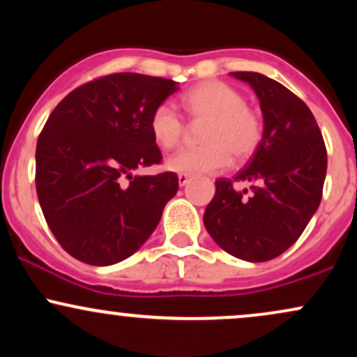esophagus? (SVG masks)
Returning <instances> with one entry per match:
<instances>
[{"label":"esophagus","instance_id":"esophagus-1","mask_svg":"<svg viewBox=\"0 0 357 357\" xmlns=\"http://www.w3.org/2000/svg\"><path fill=\"white\" fill-rule=\"evenodd\" d=\"M178 183H179V186H186V184L190 183V178H188L186 174H179L178 176Z\"/></svg>","mask_w":357,"mask_h":357}]
</instances>
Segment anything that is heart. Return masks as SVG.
Wrapping results in <instances>:
<instances>
[{
    "instance_id": "b5f03b06",
    "label": "heart",
    "mask_w": 357,
    "mask_h": 357,
    "mask_svg": "<svg viewBox=\"0 0 357 357\" xmlns=\"http://www.w3.org/2000/svg\"><path fill=\"white\" fill-rule=\"evenodd\" d=\"M181 105L192 124L203 127L199 149L179 151L166 161L167 171L186 176L218 173L230 165L247 161L255 154L264 136L257 112L236 89L218 80L195 85L181 97ZM151 136L162 149H174L183 141L186 127L167 104L158 105L149 119Z\"/></svg>"
}]
</instances>
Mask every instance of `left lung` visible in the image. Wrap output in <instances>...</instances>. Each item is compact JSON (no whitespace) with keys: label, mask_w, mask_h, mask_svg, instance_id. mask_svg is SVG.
Returning a JSON list of instances; mask_svg holds the SVG:
<instances>
[{"label":"left lung","mask_w":357,"mask_h":357,"mask_svg":"<svg viewBox=\"0 0 357 357\" xmlns=\"http://www.w3.org/2000/svg\"><path fill=\"white\" fill-rule=\"evenodd\" d=\"M257 93L264 136L233 181L216 179L203 223L216 245L247 261H267L296 243L317 211L327 171L326 144L309 107L278 82L257 72H231Z\"/></svg>","instance_id":"obj_1"}]
</instances>
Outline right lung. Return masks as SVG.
Masks as SVG:
<instances>
[{
  "label": "right lung",
  "instance_id": "add662e5",
  "mask_svg": "<svg viewBox=\"0 0 357 357\" xmlns=\"http://www.w3.org/2000/svg\"><path fill=\"white\" fill-rule=\"evenodd\" d=\"M178 89L161 77L112 73L72 90L53 109L36 142V195L73 258L107 267L153 235L178 192V176L134 171L161 162L149 119Z\"/></svg>",
  "mask_w": 357,
  "mask_h": 357
}]
</instances>
